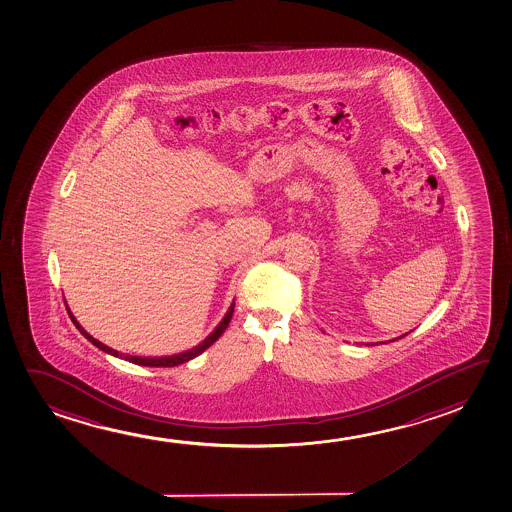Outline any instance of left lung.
<instances>
[{"label":"left lung","instance_id":"1","mask_svg":"<svg viewBox=\"0 0 512 512\" xmlns=\"http://www.w3.org/2000/svg\"><path fill=\"white\" fill-rule=\"evenodd\" d=\"M403 336H407V334H403ZM366 345H368V343H366Z\"/></svg>","mask_w":512,"mask_h":512}]
</instances>
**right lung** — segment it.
Listing matches in <instances>:
<instances>
[{"label": "right lung", "mask_w": 512, "mask_h": 512, "mask_svg": "<svg viewBox=\"0 0 512 512\" xmlns=\"http://www.w3.org/2000/svg\"><path fill=\"white\" fill-rule=\"evenodd\" d=\"M68 310V308H67ZM232 313H234V303L230 304L229 312L225 313V317H223L222 322L216 326L215 331L209 334L206 340L199 343L197 347H193V349L186 350V352H181V354H174V356L167 357H137V356H126V354H119L116 350L111 349V347H107L104 345L102 341L95 340L91 334L86 333L84 329H82L81 324L75 320L72 312L68 310V315H70V319L74 322V326L81 331L82 336L86 338V340L91 341L95 347H98L100 350H104L107 354H111V356L123 357L125 361H130V363L141 364V366H153V368H172V366H178V364L188 363L190 359L193 357L199 356L202 354L204 350L209 349L213 343H215L220 336H222L223 331L227 329L229 326L230 319H232Z\"/></svg>", "instance_id": "obj_1"}]
</instances>
